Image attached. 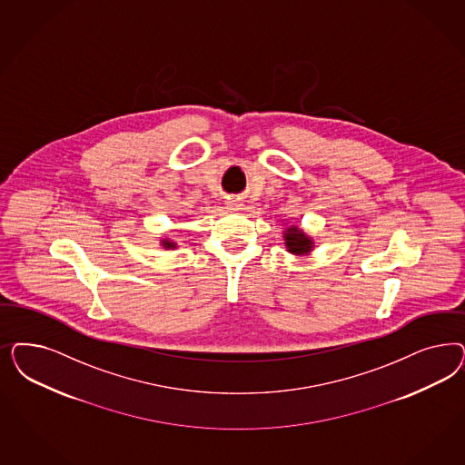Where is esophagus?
<instances>
[{
    "mask_svg": "<svg viewBox=\"0 0 465 465\" xmlns=\"http://www.w3.org/2000/svg\"><path fill=\"white\" fill-rule=\"evenodd\" d=\"M241 205H242V203H241L240 198H236V196H232V198L227 200V207H229V209H240Z\"/></svg>",
    "mask_w": 465,
    "mask_h": 465,
    "instance_id": "34e87169",
    "label": "esophagus"
}]
</instances>
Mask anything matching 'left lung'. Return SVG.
<instances>
[{
    "mask_svg": "<svg viewBox=\"0 0 465 465\" xmlns=\"http://www.w3.org/2000/svg\"><path fill=\"white\" fill-rule=\"evenodd\" d=\"M285 244L289 248L291 253H308L312 250V241L306 238V234H302L298 227H291L285 232Z\"/></svg>",
    "mask_w": 465,
    "mask_h": 465,
    "instance_id": "left-lung-1",
    "label": "left lung"
}]
</instances>
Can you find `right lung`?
I'll list each match as a JSON object with an SVG mask.
<instances>
[{
	"mask_svg": "<svg viewBox=\"0 0 465 465\" xmlns=\"http://www.w3.org/2000/svg\"><path fill=\"white\" fill-rule=\"evenodd\" d=\"M164 246L165 248H171V246H173V242H169V241H164Z\"/></svg>",
	"mask_w": 465,
	"mask_h": 465,
	"instance_id": "1",
	"label": "right lung"
}]
</instances>
